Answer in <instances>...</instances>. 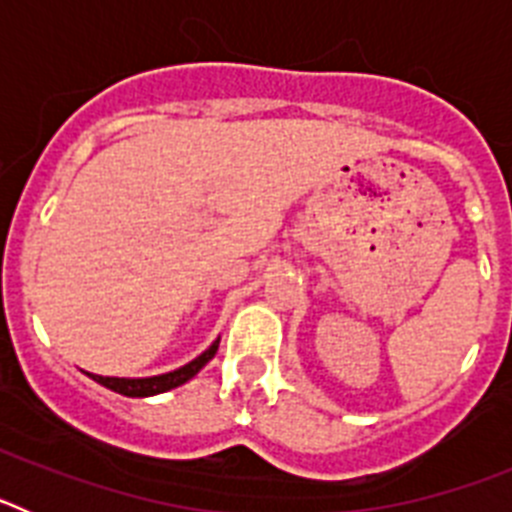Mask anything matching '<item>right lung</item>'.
Here are the masks:
<instances>
[{
    "mask_svg": "<svg viewBox=\"0 0 512 512\" xmlns=\"http://www.w3.org/2000/svg\"><path fill=\"white\" fill-rule=\"evenodd\" d=\"M217 346H220V338L212 343L207 351H202L197 359H192L189 364L179 366L174 372H166V374H158V377H140V379H130V377H102V374H89V379H94L97 384L107 387V390L117 392V395H125V397H151V395H161V392H169L179 384L189 382L194 374L200 372L202 366L217 354Z\"/></svg>",
    "mask_w": 512,
    "mask_h": 512,
    "instance_id": "add662e5",
    "label": "right lung"
}]
</instances>
